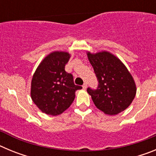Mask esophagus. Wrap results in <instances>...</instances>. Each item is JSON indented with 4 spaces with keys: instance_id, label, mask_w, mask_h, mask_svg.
Returning <instances> with one entry per match:
<instances>
[{
    "instance_id": "34e87169",
    "label": "esophagus",
    "mask_w": 156,
    "mask_h": 156,
    "mask_svg": "<svg viewBox=\"0 0 156 156\" xmlns=\"http://www.w3.org/2000/svg\"><path fill=\"white\" fill-rule=\"evenodd\" d=\"M87 87V83H84L83 85V89H86Z\"/></svg>"
}]
</instances>
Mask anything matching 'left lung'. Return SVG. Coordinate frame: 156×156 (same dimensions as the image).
<instances>
[{
    "mask_svg": "<svg viewBox=\"0 0 156 156\" xmlns=\"http://www.w3.org/2000/svg\"><path fill=\"white\" fill-rule=\"evenodd\" d=\"M87 58L98 80L96 90L87 88L93 102L108 115L124 111L134 99L137 88L133 76L125 65L108 51L91 54Z\"/></svg>",
    "mask_w": 156,
    "mask_h": 156,
    "instance_id": "obj_1",
    "label": "left lung"
}]
</instances>
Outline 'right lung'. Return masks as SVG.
Returning <instances> with one entry per match:
<instances>
[{
  "label": "right lung",
  "mask_w": 156,
  "mask_h": 156,
  "mask_svg": "<svg viewBox=\"0 0 156 156\" xmlns=\"http://www.w3.org/2000/svg\"><path fill=\"white\" fill-rule=\"evenodd\" d=\"M69 58L68 52H51L43 59L33 76L31 98L44 113L54 116L62 114L74 101L76 91L82 89L74 84L73 75L65 70Z\"/></svg>",
  "instance_id": "obj_1"
}]
</instances>
